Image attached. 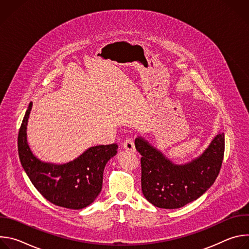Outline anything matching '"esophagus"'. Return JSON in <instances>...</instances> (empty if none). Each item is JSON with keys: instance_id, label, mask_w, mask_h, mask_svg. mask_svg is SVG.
Here are the masks:
<instances>
[{"instance_id": "obj_1", "label": "esophagus", "mask_w": 249, "mask_h": 249, "mask_svg": "<svg viewBox=\"0 0 249 249\" xmlns=\"http://www.w3.org/2000/svg\"><path fill=\"white\" fill-rule=\"evenodd\" d=\"M122 146L127 151H131V152L135 151V144H134V141H133V139L131 137H128V138H126L124 140Z\"/></svg>"}]
</instances>
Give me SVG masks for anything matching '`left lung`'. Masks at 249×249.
I'll return each instance as SVG.
<instances>
[{"label":"left lung","instance_id":"1","mask_svg":"<svg viewBox=\"0 0 249 249\" xmlns=\"http://www.w3.org/2000/svg\"><path fill=\"white\" fill-rule=\"evenodd\" d=\"M141 154L142 191L154 206L178 209L201 197L219 175L225 153V134H218L196 159L177 164L141 136L135 139Z\"/></svg>","mask_w":249,"mask_h":249}]
</instances>
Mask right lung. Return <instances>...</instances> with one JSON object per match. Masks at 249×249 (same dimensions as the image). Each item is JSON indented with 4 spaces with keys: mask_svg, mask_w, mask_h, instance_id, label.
<instances>
[{
    "mask_svg": "<svg viewBox=\"0 0 249 249\" xmlns=\"http://www.w3.org/2000/svg\"><path fill=\"white\" fill-rule=\"evenodd\" d=\"M31 108L32 102L28 105L18 138L20 163L30 181L45 199L56 206L73 210L88 207L100 193L104 167L117 154L118 146L90 147L66 163L42 161L32 154L27 144L26 129Z\"/></svg>",
    "mask_w": 249,
    "mask_h": 249,
    "instance_id": "right-lung-1",
    "label": "right lung"
}]
</instances>
